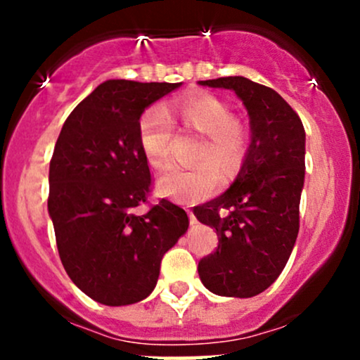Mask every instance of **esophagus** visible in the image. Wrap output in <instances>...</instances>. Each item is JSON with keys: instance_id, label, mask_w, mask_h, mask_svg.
Here are the masks:
<instances>
[{"instance_id": "34e87169", "label": "esophagus", "mask_w": 360, "mask_h": 360, "mask_svg": "<svg viewBox=\"0 0 360 360\" xmlns=\"http://www.w3.org/2000/svg\"><path fill=\"white\" fill-rule=\"evenodd\" d=\"M188 217H189V223H191V225H194V223H196V218H194L193 212H189V210H188Z\"/></svg>"}]
</instances>
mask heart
I'll list each match as a JSON object with an SVG mask.
<instances>
[{
  "mask_svg": "<svg viewBox=\"0 0 360 360\" xmlns=\"http://www.w3.org/2000/svg\"><path fill=\"white\" fill-rule=\"evenodd\" d=\"M203 135L196 159H213L223 174H232L240 164L245 137L232 111L212 94H196L174 103L166 110L150 108L140 118L139 142L152 167L167 166L174 127ZM220 186V174L208 160L194 166H172L157 179V189L174 201H200L212 196Z\"/></svg>",
  "mask_w": 360,
  "mask_h": 360,
  "instance_id": "heart-1",
  "label": "heart"
}]
</instances>
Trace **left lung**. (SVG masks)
Wrapping results in <instances>:
<instances>
[{
    "label": "left lung",
    "mask_w": 360,
    "mask_h": 360,
    "mask_svg": "<svg viewBox=\"0 0 360 360\" xmlns=\"http://www.w3.org/2000/svg\"><path fill=\"white\" fill-rule=\"evenodd\" d=\"M198 84L233 91L250 125L232 186L193 210L218 235L217 252L200 260L198 274L214 295L252 298L279 278L298 237L307 135L296 111L267 86L242 76Z\"/></svg>",
    "instance_id": "1"
}]
</instances>
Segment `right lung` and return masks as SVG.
<instances>
[{
  "label": "right lung",
  "mask_w": 360,
  "mask_h": 360,
  "mask_svg": "<svg viewBox=\"0 0 360 360\" xmlns=\"http://www.w3.org/2000/svg\"><path fill=\"white\" fill-rule=\"evenodd\" d=\"M181 84L105 81L72 110L53 148L47 206L62 266L106 307L146 300L164 254L189 226L184 210L167 200L135 213L150 186L140 117Z\"/></svg>",
  "instance_id": "add662e5"
}]
</instances>
